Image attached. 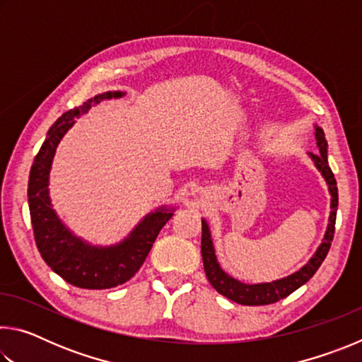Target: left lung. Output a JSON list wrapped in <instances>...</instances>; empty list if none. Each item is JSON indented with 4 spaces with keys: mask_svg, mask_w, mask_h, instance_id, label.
<instances>
[{
    "mask_svg": "<svg viewBox=\"0 0 362 362\" xmlns=\"http://www.w3.org/2000/svg\"><path fill=\"white\" fill-rule=\"evenodd\" d=\"M315 137L316 145L320 148L317 155L310 153L311 159L315 161V166L320 170L324 180L327 182L329 193H330V216H329V225L324 235V240L320 244V247L316 249L315 255L311 257L306 265H303L298 272L289 274L283 279L272 281V283H260V284H244L241 281L231 278L230 274H226L222 268H220L216 249H214L209 225L203 218V235H201V254H203V263H204V272L206 276L209 279L214 289L218 293H222L223 297L233 300V302L241 303V305H269L276 303L278 300L291 296L293 291H297L300 286H303L306 281L317 272V268L321 267V263L326 259V255L330 249V244L334 240V231H335V217H337V206H339V189H337V182L332 174V170L329 168L327 163V140L324 137V131L320 126H315Z\"/></svg>",
    "mask_w": 362,
    "mask_h": 362,
    "instance_id": "8db88e82",
    "label": "left lung"
}]
</instances>
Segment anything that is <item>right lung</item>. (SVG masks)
Instances as JSON below:
<instances>
[{
	"label": "right lung",
	"instance_id": "add662e5",
	"mask_svg": "<svg viewBox=\"0 0 362 362\" xmlns=\"http://www.w3.org/2000/svg\"><path fill=\"white\" fill-rule=\"evenodd\" d=\"M122 95L124 93L119 90H108L60 116L49 129L30 170L28 207L36 247L54 273L81 289H110L129 281L142 267L159 231L174 216V207H158L144 217L124 241L100 247L73 235L52 209L47 185L59 142L75 124V118L88 113L97 103Z\"/></svg>",
	"mask_w": 362,
	"mask_h": 362
}]
</instances>
